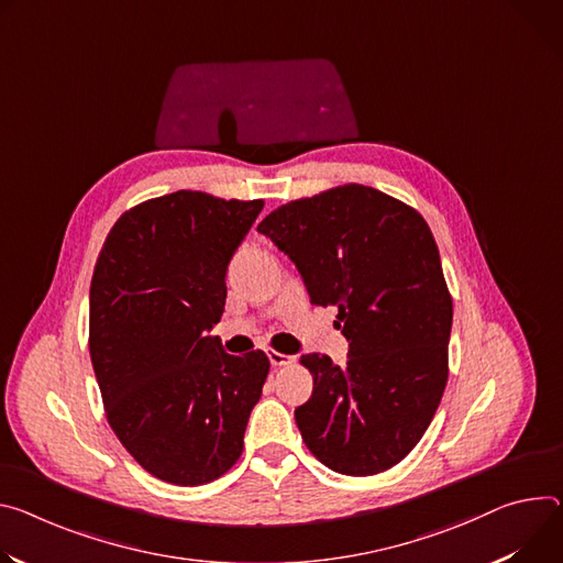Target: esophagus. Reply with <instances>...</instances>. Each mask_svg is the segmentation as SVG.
Listing matches in <instances>:
<instances>
[{
  "label": "esophagus",
  "instance_id": "esophagus-1",
  "mask_svg": "<svg viewBox=\"0 0 563 563\" xmlns=\"http://www.w3.org/2000/svg\"><path fill=\"white\" fill-rule=\"evenodd\" d=\"M267 354H269V362H272V366H274V368H280V366H289V364L294 362V356H289V354H283V352H278V350H269Z\"/></svg>",
  "mask_w": 563,
  "mask_h": 563
}]
</instances>
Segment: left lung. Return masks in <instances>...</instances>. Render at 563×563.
Listing matches in <instances>:
<instances>
[{
	"label": "left lung",
	"mask_w": 563,
	"mask_h": 563,
	"mask_svg": "<svg viewBox=\"0 0 563 563\" xmlns=\"http://www.w3.org/2000/svg\"><path fill=\"white\" fill-rule=\"evenodd\" d=\"M258 231L285 251L314 305H334L347 364L302 354L312 397L294 411L325 467L373 476L429 429L449 377L453 302L438 244L408 203L343 184L272 211Z\"/></svg>",
	"instance_id": "left-lung-1"
}]
</instances>
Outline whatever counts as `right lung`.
<instances>
[{
  "instance_id": "add662e5",
  "label": "right lung",
  "mask_w": 563,
  "mask_h": 563,
  "mask_svg": "<svg viewBox=\"0 0 563 563\" xmlns=\"http://www.w3.org/2000/svg\"><path fill=\"white\" fill-rule=\"evenodd\" d=\"M263 207L177 190L125 211L98 253L91 366L112 431L159 481L211 483L242 453L269 360L227 354L209 332L224 312L231 255Z\"/></svg>"
}]
</instances>
